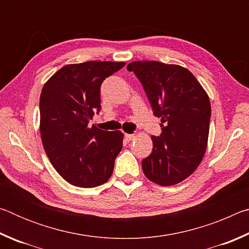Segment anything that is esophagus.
<instances>
[{
	"instance_id": "34e87169",
	"label": "esophagus",
	"mask_w": 249,
	"mask_h": 249,
	"mask_svg": "<svg viewBox=\"0 0 249 249\" xmlns=\"http://www.w3.org/2000/svg\"><path fill=\"white\" fill-rule=\"evenodd\" d=\"M124 137H125L126 141L130 142V141H132L133 138L135 137V135H134V134H124Z\"/></svg>"
}]
</instances>
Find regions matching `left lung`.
Returning <instances> with one entry per match:
<instances>
[{
    "label": "left lung",
    "mask_w": 249,
    "mask_h": 249,
    "mask_svg": "<svg viewBox=\"0 0 249 249\" xmlns=\"http://www.w3.org/2000/svg\"><path fill=\"white\" fill-rule=\"evenodd\" d=\"M142 82L154 115L161 120L160 136H151L153 151L142 159L145 176L160 185L177 184L199 167L208 146L211 103L190 71L159 61L127 66Z\"/></svg>",
    "instance_id": "obj_1"
}]
</instances>
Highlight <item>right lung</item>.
I'll use <instances>...</instances> for the list:
<instances>
[{
	"mask_svg": "<svg viewBox=\"0 0 249 249\" xmlns=\"http://www.w3.org/2000/svg\"><path fill=\"white\" fill-rule=\"evenodd\" d=\"M124 66L125 62L112 61L67 65L41 90L44 149L58 174L75 187H98L112 176L124 135L88 124L101 109V84Z\"/></svg>",
	"mask_w": 249,
	"mask_h": 249,
	"instance_id": "1",
	"label": "right lung"
}]
</instances>
